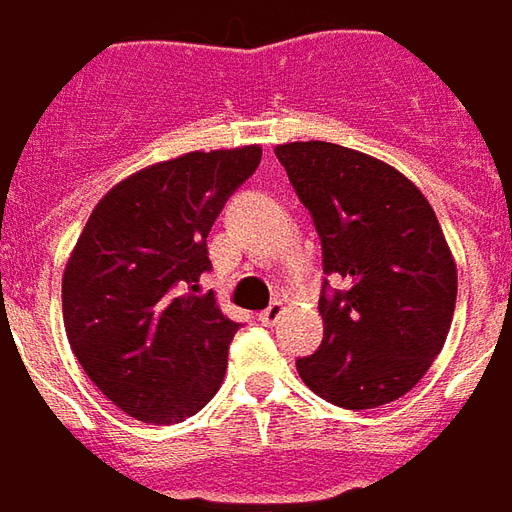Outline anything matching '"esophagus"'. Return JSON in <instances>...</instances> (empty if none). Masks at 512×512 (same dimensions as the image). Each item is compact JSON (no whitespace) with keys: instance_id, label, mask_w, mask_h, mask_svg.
<instances>
[{"instance_id":"obj_1","label":"esophagus","mask_w":512,"mask_h":512,"mask_svg":"<svg viewBox=\"0 0 512 512\" xmlns=\"http://www.w3.org/2000/svg\"><path fill=\"white\" fill-rule=\"evenodd\" d=\"M282 315H285V304L282 301H271L266 310L260 312V321L266 323V326H274Z\"/></svg>"}]
</instances>
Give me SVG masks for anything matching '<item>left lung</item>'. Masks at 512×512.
I'll list each match as a JSON object with an SVG mask.
<instances>
[{
	"mask_svg": "<svg viewBox=\"0 0 512 512\" xmlns=\"http://www.w3.org/2000/svg\"><path fill=\"white\" fill-rule=\"evenodd\" d=\"M321 235L323 343L296 362L304 384L362 411L411 392L450 332L458 271L425 194L378 158L332 145H277Z\"/></svg>",
	"mask_w": 512,
	"mask_h": 512,
	"instance_id": "8db88e82",
	"label": "left lung"
}]
</instances>
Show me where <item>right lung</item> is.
<instances>
[{"label": "right lung", "instance_id": "right-lung-1", "mask_svg": "<svg viewBox=\"0 0 512 512\" xmlns=\"http://www.w3.org/2000/svg\"><path fill=\"white\" fill-rule=\"evenodd\" d=\"M257 145L186 153L139 169L95 205L62 277L73 354L131 417L172 425L222 386L241 323L213 293L208 233L224 202L260 164Z\"/></svg>", "mask_w": 512, "mask_h": 512}]
</instances>
